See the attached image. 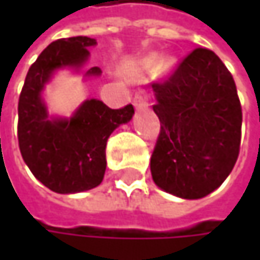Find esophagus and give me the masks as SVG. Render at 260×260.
<instances>
[{
    "instance_id": "1",
    "label": "esophagus",
    "mask_w": 260,
    "mask_h": 260,
    "mask_svg": "<svg viewBox=\"0 0 260 260\" xmlns=\"http://www.w3.org/2000/svg\"><path fill=\"white\" fill-rule=\"evenodd\" d=\"M134 107H135L137 110H146V108L149 107V104H147V101H146V96H144L143 93L135 94V98H134Z\"/></svg>"
}]
</instances>
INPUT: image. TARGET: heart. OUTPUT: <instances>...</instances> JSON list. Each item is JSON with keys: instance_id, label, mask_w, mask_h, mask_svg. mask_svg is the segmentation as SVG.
<instances>
[{"instance_id": "b5f03b06", "label": "heart", "mask_w": 260, "mask_h": 260, "mask_svg": "<svg viewBox=\"0 0 260 260\" xmlns=\"http://www.w3.org/2000/svg\"><path fill=\"white\" fill-rule=\"evenodd\" d=\"M158 66H159V58H158L156 55H152V57H149V58L144 61V68H146V69H156ZM162 66L167 68L169 63H164Z\"/></svg>"}]
</instances>
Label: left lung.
<instances>
[{"instance_id":"8db88e82","label":"left lung","mask_w":260,"mask_h":260,"mask_svg":"<svg viewBox=\"0 0 260 260\" xmlns=\"http://www.w3.org/2000/svg\"><path fill=\"white\" fill-rule=\"evenodd\" d=\"M152 88L161 122L150 158L153 182L181 199L211 194L239 153L242 111L232 74L215 52L197 48Z\"/></svg>"}]
</instances>
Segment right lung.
Returning <instances> with one entry per match:
<instances>
[{"instance_id":"1","label":"right lung","mask_w":260,"mask_h":260,"mask_svg":"<svg viewBox=\"0 0 260 260\" xmlns=\"http://www.w3.org/2000/svg\"><path fill=\"white\" fill-rule=\"evenodd\" d=\"M96 40L77 36L48 45L31 64L18 104V140L22 158L45 186L58 194H74L98 186L105 175V147L111 132L134 116V107L108 108L99 99H87L71 117H51L42 98L45 85L60 69L79 72L88 48ZM91 68L85 77H99Z\"/></svg>"}]
</instances>
